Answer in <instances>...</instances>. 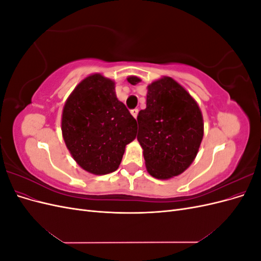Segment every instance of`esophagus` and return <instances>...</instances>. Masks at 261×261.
I'll list each match as a JSON object with an SVG mask.
<instances>
[{
    "instance_id": "1",
    "label": "esophagus",
    "mask_w": 261,
    "mask_h": 261,
    "mask_svg": "<svg viewBox=\"0 0 261 261\" xmlns=\"http://www.w3.org/2000/svg\"><path fill=\"white\" fill-rule=\"evenodd\" d=\"M138 111L139 110L138 109H133V110H130V114L134 116V117H137V115H138Z\"/></svg>"
}]
</instances>
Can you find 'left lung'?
I'll return each mask as SVG.
<instances>
[{
    "mask_svg": "<svg viewBox=\"0 0 261 261\" xmlns=\"http://www.w3.org/2000/svg\"><path fill=\"white\" fill-rule=\"evenodd\" d=\"M136 85L140 80L129 76ZM137 140L149 174L168 179L192 164L203 137V120L194 98L171 77L148 86L147 107L137 116Z\"/></svg>",
    "mask_w": 261,
    "mask_h": 261,
    "instance_id": "obj_1",
    "label": "left lung"
}]
</instances>
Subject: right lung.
I'll return each instance as SVG.
<instances>
[{"instance_id": "right-lung-1", "label": "right lung", "mask_w": 261, "mask_h": 261, "mask_svg": "<svg viewBox=\"0 0 261 261\" xmlns=\"http://www.w3.org/2000/svg\"><path fill=\"white\" fill-rule=\"evenodd\" d=\"M114 82L93 74L77 85L65 102L62 134L74 160L89 173L103 175L120 165L137 122L115 94Z\"/></svg>"}]
</instances>
